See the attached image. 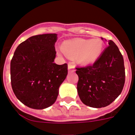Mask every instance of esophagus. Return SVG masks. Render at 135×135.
I'll list each match as a JSON object with an SVG mask.
<instances>
[{
    "instance_id": "esophagus-1",
    "label": "esophagus",
    "mask_w": 135,
    "mask_h": 135,
    "mask_svg": "<svg viewBox=\"0 0 135 135\" xmlns=\"http://www.w3.org/2000/svg\"><path fill=\"white\" fill-rule=\"evenodd\" d=\"M68 70H69V72H73V71H75V68H74V66L72 64H69V66H68Z\"/></svg>"
}]
</instances>
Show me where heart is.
Wrapping results in <instances>:
<instances>
[{"mask_svg":"<svg viewBox=\"0 0 135 135\" xmlns=\"http://www.w3.org/2000/svg\"><path fill=\"white\" fill-rule=\"evenodd\" d=\"M103 43L98 39H76L63 43L62 50H58L59 55L64 52L68 57L75 59L80 64L89 65L98 60L103 51Z\"/></svg>","mask_w":135,"mask_h":135,"instance_id":"obj_1","label":"heart"}]
</instances>
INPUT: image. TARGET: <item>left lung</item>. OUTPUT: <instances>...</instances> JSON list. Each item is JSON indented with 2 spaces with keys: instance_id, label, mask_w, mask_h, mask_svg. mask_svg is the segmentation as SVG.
I'll list each match as a JSON object with an SVG mask.
<instances>
[{
  "instance_id": "obj_1",
  "label": "left lung",
  "mask_w": 135,
  "mask_h": 135,
  "mask_svg": "<svg viewBox=\"0 0 135 135\" xmlns=\"http://www.w3.org/2000/svg\"><path fill=\"white\" fill-rule=\"evenodd\" d=\"M107 46L92 65L76 68L78 94L81 101L89 107L109 105L121 94L124 86L123 57L113 41H107Z\"/></svg>"
}]
</instances>
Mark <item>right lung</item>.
<instances>
[{"instance_id":"right-lung-1","label":"right lung","mask_w":135,"mask_h":135,"mask_svg":"<svg viewBox=\"0 0 135 135\" xmlns=\"http://www.w3.org/2000/svg\"><path fill=\"white\" fill-rule=\"evenodd\" d=\"M57 34L32 36L18 45L10 63L11 84L25 105L43 109L54 103L68 73L67 64L54 63Z\"/></svg>"}]
</instances>
